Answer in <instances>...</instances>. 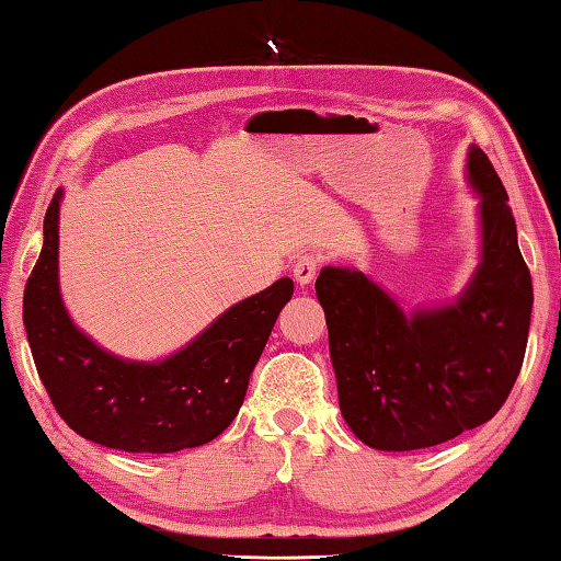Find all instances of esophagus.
Returning <instances> with one entry per match:
<instances>
[{
  "label": "esophagus",
  "instance_id": "34e87169",
  "mask_svg": "<svg viewBox=\"0 0 561 561\" xmlns=\"http://www.w3.org/2000/svg\"><path fill=\"white\" fill-rule=\"evenodd\" d=\"M321 262L323 257L319 252H301L299 257L294 260V279H297V284H301V287L311 284L316 274H319Z\"/></svg>",
  "mask_w": 561,
  "mask_h": 561
}]
</instances>
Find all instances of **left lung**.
Listing matches in <instances>:
<instances>
[{
  "instance_id": "1",
  "label": "left lung",
  "mask_w": 561,
  "mask_h": 561,
  "mask_svg": "<svg viewBox=\"0 0 561 561\" xmlns=\"http://www.w3.org/2000/svg\"><path fill=\"white\" fill-rule=\"evenodd\" d=\"M468 181L481 196L483 252L451 307L407 316L348 267H323L316 279L343 420L373 449H426L476 430L520 375L533 277L503 181L478 147L468 151Z\"/></svg>"
}]
</instances>
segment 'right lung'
<instances>
[{"label": "right lung", "mask_w": 561, "mask_h": 561, "mask_svg": "<svg viewBox=\"0 0 561 561\" xmlns=\"http://www.w3.org/2000/svg\"><path fill=\"white\" fill-rule=\"evenodd\" d=\"M60 196L56 191L48 203L44 248L24 289L26 339L56 412L83 439L129 454H171L213 442L240 412L294 282L282 277L230 307L164 360H122L78 331L60 301Z\"/></svg>", "instance_id": "obj_1"}]
</instances>
